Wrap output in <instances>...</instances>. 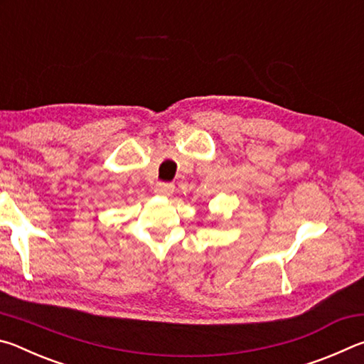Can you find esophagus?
Returning <instances> with one entry per match:
<instances>
[{"mask_svg":"<svg viewBox=\"0 0 364 364\" xmlns=\"http://www.w3.org/2000/svg\"><path fill=\"white\" fill-rule=\"evenodd\" d=\"M154 191H156L157 196L170 197L171 194H173L175 186H173V184H170V183H157L156 188H154Z\"/></svg>","mask_w":364,"mask_h":364,"instance_id":"esophagus-1","label":"esophagus"}]
</instances>
